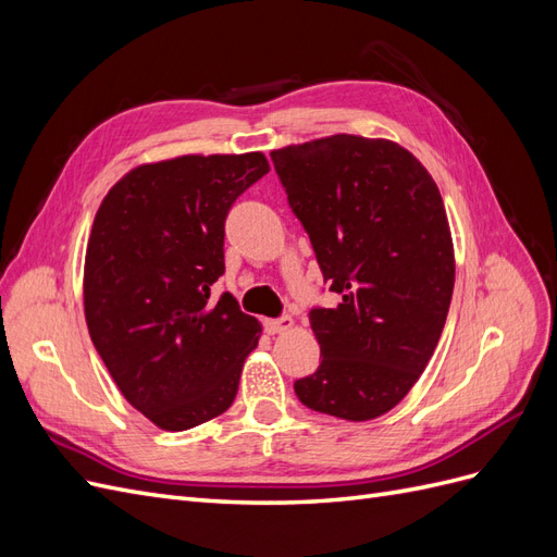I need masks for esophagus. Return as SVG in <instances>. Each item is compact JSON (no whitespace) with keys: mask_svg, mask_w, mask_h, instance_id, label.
<instances>
[{"mask_svg":"<svg viewBox=\"0 0 557 557\" xmlns=\"http://www.w3.org/2000/svg\"><path fill=\"white\" fill-rule=\"evenodd\" d=\"M293 327H295V320H293L290 315L264 320V330H267L269 334H283V332H290Z\"/></svg>","mask_w":557,"mask_h":557,"instance_id":"obj_1","label":"esophagus"}]
</instances>
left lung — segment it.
<instances>
[{"label": "left lung", "mask_w": 557, "mask_h": 557, "mask_svg": "<svg viewBox=\"0 0 557 557\" xmlns=\"http://www.w3.org/2000/svg\"><path fill=\"white\" fill-rule=\"evenodd\" d=\"M334 309L309 313L320 367L295 381L305 407L372 420L407 397L440 344L455 258L444 199L407 148L356 134L272 150Z\"/></svg>", "instance_id": "8db88e82"}]
</instances>
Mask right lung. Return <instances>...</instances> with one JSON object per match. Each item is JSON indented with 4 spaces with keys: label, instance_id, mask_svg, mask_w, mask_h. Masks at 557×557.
Masks as SVG:
<instances>
[{
    "label": "right lung",
    "instance_id": "right-lung-1",
    "mask_svg": "<svg viewBox=\"0 0 557 557\" xmlns=\"http://www.w3.org/2000/svg\"><path fill=\"white\" fill-rule=\"evenodd\" d=\"M269 172L262 153L141 164L99 205L86 250L90 339L134 409L181 432L237 397L260 323L211 297L225 272V218Z\"/></svg>",
    "mask_w": 557,
    "mask_h": 557
}]
</instances>
